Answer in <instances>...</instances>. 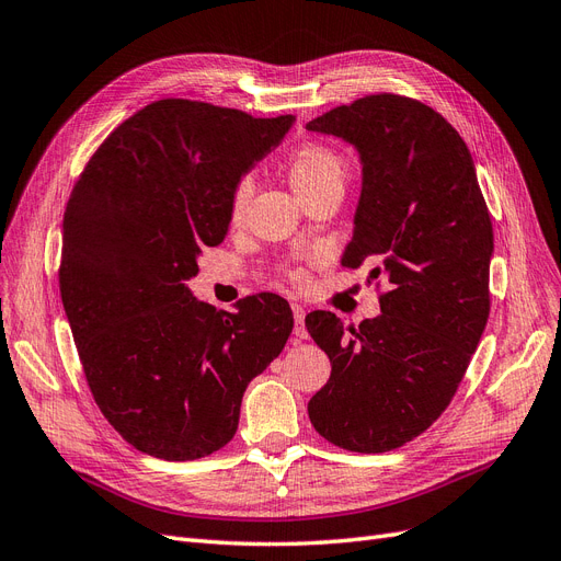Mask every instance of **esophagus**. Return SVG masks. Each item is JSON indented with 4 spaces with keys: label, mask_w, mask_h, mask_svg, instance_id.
Masks as SVG:
<instances>
[{
    "label": "esophagus",
    "mask_w": 561,
    "mask_h": 561,
    "mask_svg": "<svg viewBox=\"0 0 561 561\" xmlns=\"http://www.w3.org/2000/svg\"><path fill=\"white\" fill-rule=\"evenodd\" d=\"M291 309H294V319H296V330H294V333H296L298 340H307L309 333H307V328H305V307L294 302Z\"/></svg>",
    "instance_id": "esophagus-1"
}]
</instances>
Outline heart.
Here are the masks:
<instances>
[{"label": "heart", "instance_id": "b5f03b06", "mask_svg": "<svg viewBox=\"0 0 561 561\" xmlns=\"http://www.w3.org/2000/svg\"><path fill=\"white\" fill-rule=\"evenodd\" d=\"M284 171L302 203H309L328 192H342L348 175V163L333 145L323 140H302L296 148L288 150L284 159ZM249 194H252L249 180L236 182L231 201H228V221L233 226L244 221ZM286 275L294 282H305L302 267H288Z\"/></svg>", "mask_w": 561, "mask_h": 561}]
</instances>
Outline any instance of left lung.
<instances>
[{
  "instance_id": "left-lung-1",
  "label": "left lung",
  "mask_w": 561,
  "mask_h": 561,
  "mask_svg": "<svg viewBox=\"0 0 561 561\" xmlns=\"http://www.w3.org/2000/svg\"><path fill=\"white\" fill-rule=\"evenodd\" d=\"M356 145L363 194L342 263L379 261L381 314L358 328L307 314L333 371L309 400L323 439L386 453L450 404L490 317L492 221L467 142L446 117L402 94H367L307 124Z\"/></svg>"
}]
</instances>
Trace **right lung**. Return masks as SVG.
<instances>
[{"mask_svg":"<svg viewBox=\"0 0 561 561\" xmlns=\"http://www.w3.org/2000/svg\"><path fill=\"white\" fill-rule=\"evenodd\" d=\"M294 119L159 99L124 119L73 184L61 302L96 407L152 458L198 460L231 442L247 383L291 335L284 298L217 312L186 279L201 249L224 240L236 182Z\"/></svg>","mask_w":561,"mask_h":561,"instance_id":"obj_1","label":"right lung"}]
</instances>
